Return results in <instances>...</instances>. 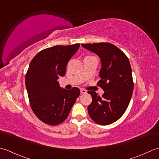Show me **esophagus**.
<instances>
[{"label":"esophagus","instance_id":"obj_1","mask_svg":"<svg viewBox=\"0 0 159 159\" xmlns=\"http://www.w3.org/2000/svg\"><path fill=\"white\" fill-rule=\"evenodd\" d=\"M80 92H81V93H86V90L85 89H82L80 90Z\"/></svg>","mask_w":159,"mask_h":159}]
</instances>
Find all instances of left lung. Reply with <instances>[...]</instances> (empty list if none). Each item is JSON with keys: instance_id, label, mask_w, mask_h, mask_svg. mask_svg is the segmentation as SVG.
I'll return each instance as SVG.
<instances>
[{"instance_id": "obj_1", "label": "left lung", "mask_w": 159, "mask_h": 159, "mask_svg": "<svg viewBox=\"0 0 159 159\" xmlns=\"http://www.w3.org/2000/svg\"><path fill=\"white\" fill-rule=\"evenodd\" d=\"M82 46L101 60L99 73L101 80L98 84L104 91L102 97L95 91H88L92 97L89 114L97 124H111L124 114L130 102L134 89L130 64L124 53L112 44H82Z\"/></svg>"}]
</instances>
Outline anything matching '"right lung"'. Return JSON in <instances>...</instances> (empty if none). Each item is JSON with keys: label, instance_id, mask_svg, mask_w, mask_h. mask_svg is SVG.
Returning <instances> with one entry per match:
<instances>
[{"label": "right lung", "instance_id": "add662e5", "mask_svg": "<svg viewBox=\"0 0 159 159\" xmlns=\"http://www.w3.org/2000/svg\"><path fill=\"white\" fill-rule=\"evenodd\" d=\"M80 46L45 48L31 61L25 76L26 89L32 111L45 124L56 125L66 120L80 95L78 88L66 90L57 81L65 75L67 64Z\"/></svg>", "mask_w": 159, "mask_h": 159}]
</instances>
